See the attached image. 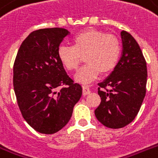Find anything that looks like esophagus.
<instances>
[{
  "label": "esophagus",
  "mask_w": 158,
  "mask_h": 158,
  "mask_svg": "<svg viewBox=\"0 0 158 158\" xmlns=\"http://www.w3.org/2000/svg\"><path fill=\"white\" fill-rule=\"evenodd\" d=\"M89 94H90V90H89V88L86 86H83V95L86 96V95Z\"/></svg>",
  "instance_id": "34e87169"
}]
</instances>
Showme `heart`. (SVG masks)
Wrapping results in <instances>:
<instances>
[{
	"label": "heart",
	"instance_id": "obj_1",
	"mask_svg": "<svg viewBox=\"0 0 158 158\" xmlns=\"http://www.w3.org/2000/svg\"><path fill=\"white\" fill-rule=\"evenodd\" d=\"M121 53L119 38L94 28H88L72 38V47L60 46L57 56L63 66L72 71L79 67L82 56L87 62L77 73L76 79L89 83L101 72L107 74L117 64Z\"/></svg>",
	"mask_w": 158,
	"mask_h": 158
}]
</instances>
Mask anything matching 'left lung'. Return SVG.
Masks as SVG:
<instances>
[{
    "label": "left lung",
    "instance_id": "left-lung-1",
    "mask_svg": "<svg viewBox=\"0 0 158 158\" xmlns=\"http://www.w3.org/2000/svg\"><path fill=\"white\" fill-rule=\"evenodd\" d=\"M121 57L111 74L99 83L101 103L97 119L106 127L120 129L132 122L146 94L147 63L138 43L126 31L120 33Z\"/></svg>",
    "mask_w": 158,
    "mask_h": 158
}]
</instances>
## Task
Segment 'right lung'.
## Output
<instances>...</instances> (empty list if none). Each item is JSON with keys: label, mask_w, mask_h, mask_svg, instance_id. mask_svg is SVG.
<instances>
[{"label": "right lung", "mask_w": 158, "mask_h": 158, "mask_svg": "<svg viewBox=\"0 0 158 158\" xmlns=\"http://www.w3.org/2000/svg\"><path fill=\"white\" fill-rule=\"evenodd\" d=\"M69 32L42 28L32 32L19 49L13 68V85L23 119L36 131L52 135L71 117L82 95L58 59L60 44Z\"/></svg>", "instance_id": "1"}]
</instances>
